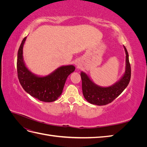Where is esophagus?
Returning a JSON list of instances; mask_svg holds the SVG:
<instances>
[{"label":"esophagus","instance_id":"1","mask_svg":"<svg viewBox=\"0 0 147 147\" xmlns=\"http://www.w3.org/2000/svg\"><path fill=\"white\" fill-rule=\"evenodd\" d=\"M76 65H77V67H80V65L79 64H77Z\"/></svg>","mask_w":147,"mask_h":147}]
</instances>
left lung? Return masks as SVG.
<instances>
[{
  "mask_svg": "<svg viewBox=\"0 0 147 147\" xmlns=\"http://www.w3.org/2000/svg\"><path fill=\"white\" fill-rule=\"evenodd\" d=\"M124 48L126 55V71L121 79L113 85L107 88L99 86L93 83L85 73L81 72L83 94L88 102L97 105H105L111 103L127 86L131 80V69L128 53L126 47L124 46Z\"/></svg>",
  "mask_w": 147,
  "mask_h": 147,
  "instance_id": "1",
  "label": "left lung"
}]
</instances>
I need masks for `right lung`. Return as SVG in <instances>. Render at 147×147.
I'll use <instances>...</instances> for the list:
<instances>
[{
    "mask_svg": "<svg viewBox=\"0 0 147 147\" xmlns=\"http://www.w3.org/2000/svg\"><path fill=\"white\" fill-rule=\"evenodd\" d=\"M26 39V37L18 51L17 73L21 85L25 91L40 101H55L63 92L67 78L74 72L75 67L72 65L62 66L48 76H36L26 67L23 61V48Z\"/></svg>",
    "mask_w": 147,
    "mask_h": 147,
    "instance_id": "obj_1",
    "label": "right lung"
}]
</instances>
